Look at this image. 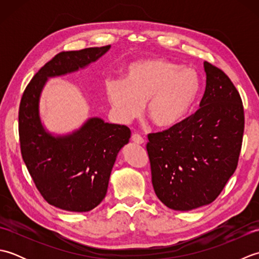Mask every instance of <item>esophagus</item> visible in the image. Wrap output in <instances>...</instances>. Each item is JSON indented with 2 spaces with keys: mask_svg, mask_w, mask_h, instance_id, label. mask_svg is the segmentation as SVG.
<instances>
[{
  "mask_svg": "<svg viewBox=\"0 0 259 259\" xmlns=\"http://www.w3.org/2000/svg\"><path fill=\"white\" fill-rule=\"evenodd\" d=\"M133 141L135 142V144H137V145H142L145 142V139L142 138L140 135L135 134V135H133Z\"/></svg>",
  "mask_w": 259,
  "mask_h": 259,
  "instance_id": "esophagus-1",
  "label": "esophagus"
}]
</instances>
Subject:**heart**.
Wrapping results in <instances>:
<instances>
[{
    "label": "heart",
    "mask_w": 259,
    "mask_h": 259,
    "mask_svg": "<svg viewBox=\"0 0 259 259\" xmlns=\"http://www.w3.org/2000/svg\"><path fill=\"white\" fill-rule=\"evenodd\" d=\"M199 89L195 70L162 58L130 63L123 71V80L106 83L108 101L120 123L139 118L145 104L148 119L160 129L171 128L186 117Z\"/></svg>",
    "instance_id": "heart-1"
}]
</instances>
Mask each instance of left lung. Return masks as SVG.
<instances>
[{"mask_svg":"<svg viewBox=\"0 0 259 259\" xmlns=\"http://www.w3.org/2000/svg\"><path fill=\"white\" fill-rule=\"evenodd\" d=\"M206 90L199 109L162 133L148 135L152 186L168 208L209 205L235 172L243 144L244 107L226 73L203 62Z\"/></svg>","mask_w":259,"mask_h":259,"instance_id":"obj_1","label":"left lung"}]
</instances>
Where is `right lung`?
Segmentation results:
<instances>
[{
  "label": "right lung",
  "mask_w": 259,
  "mask_h": 259,
  "mask_svg": "<svg viewBox=\"0 0 259 259\" xmlns=\"http://www.w3.org/2000/svg\"><path fill=\"white\" fill-rule=\"evenodd\" d=\"M110 48L60 52L33 76L21 99L22 158L42 197L63 210L90 211L103 200L115 159L131 131L93 117L72 134L54 136L41 122L40 97L49 78L83 69Z\"/></svg>",
  "instance_id": "1"
}]
</instances>
